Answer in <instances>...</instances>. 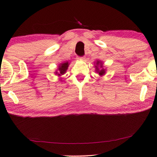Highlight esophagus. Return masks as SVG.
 <instances>
[{"instance_id": "34e87169", "label": "esophagus", "mask_w": 157, "mask_h": 157, "mask_svg": "<svg viewBox=\"0 0 157 157\" xmlns=\"http://www.w3.org/2000/svg\"><path fill=\"white\" fill-rule=\"evenodd\" d=\"M85 57H84V56H82V57H78V60H85Z\"/></svg>"}]
</instances>
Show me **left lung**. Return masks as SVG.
Returning <instances> with one entry per match:
<instances>
[{"label": "left lung", "instance_id": "obj_1", "mask_svg": "<svg viewBox=\"0 0 157 157\" xmlns=\"http://www.w3.org/2000/svg\"><path fill=\"white\" fill-rule=\"evenodd\" d=\"M94 67H95V71L97 73L99 74L100 77L104 76L106 74V69L104 68V65H103V62L100 60H97V62L94 63Z\"/></svg>", "mask_w": 157, "mask_h": 157}]
</instances>
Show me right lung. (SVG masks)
<instances>
[{
  "mask_svg": "<svg viewBox=\"0 0 157 157\" xmlns=\"http://www.w3.org/2000/svg\"><path fill=\"white\" fill-rule=\"evenodd\" d=\"M69 65H70L69 62H67V61L61 63L59 64V65H58V69L55 71L54 73L56 75H57L59 77V79H60V81H62L61 78H60V77H61L62 75H63L65 72H66L67 68H68Z\"/></svg>",
  "mask_w": 157,
  "mask_h": 157,
  "instance_id": "right-lung-1",
  "label": "right lung"
}]
</instances>
